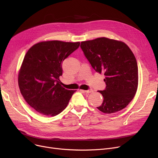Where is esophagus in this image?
Masks as SVG:
<instances>
[{"label":"esophagus","mask_w":158,"mask_h":158,"mask_svg":"<svg viewBox=\"0 0 158 158\" xmlns=\"http://www.w3.org/2000/svg\"><path fill=\"white\" fill-rule=\"evenodd\" d=\"M80 91L82 93H86V94H90L93 92L92 89H88V90H83V89H80Z\"/></svg>","instance_id":"obj_1"}]
</instances>
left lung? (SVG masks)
I'll list each match as a JSON object with an SVG mask.
<instances>
[{"label":"left lung","mask_w":158,"mask_h":158,"mask_svg":"<svg viewBox=\"0 0 158 158\" xmlns=\"http://www.w3.org/2000/svg\"><path fill=\"white\" fill-rule=\"evenodd\" d=\"M81 48L92 68L105 76L106 88L98 91L104 100L97 109L110 114L125 108L138 83L137 61L131 50L122 41L104 37L82 41Z\"/></svg>","instance_id":"1"}]
</instances>
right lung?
<instances>
[{
	"label": "right lung",
	"instance_id": "1",
	"mask_svg": "<svg viewBox=\"0 0 158 158\" xmlns=\"http://www.w3.org/2000/svg\"><path fill=\"white\" fill-rule=\"evenodd\" d=\"M79 45L80 42L43 41L31 47L25 56L19 85L25 100L38 113L54 117L67 106L76 90L61 86L62 63Z\"/></svg>",
	"mask_w": 158,
	"mask_h": 158
}]
</instances>
